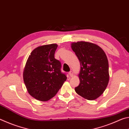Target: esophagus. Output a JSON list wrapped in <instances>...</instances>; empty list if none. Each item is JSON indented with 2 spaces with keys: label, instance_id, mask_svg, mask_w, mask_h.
Returning <instances> with one entry per match:
<instances>
[{
  "label": "esophagus",
  "instance_id": "obj_1",
  "mask_svg": "<svg viewBox=\"0 0 129 129\" xmlns=\"http://www.w3.org/2000/svg\"><path fill=\"white\" fill-rule=\"evenodd\" d=\"M68 74H69L70 77H73V72L72 71H70L68 73Z\"/></svg>",
  "mask_w": 129,
  "mask_h": 129
}]
</instances>
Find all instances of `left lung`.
<instances>
[{
	"label": "left lung",
	"mask_w": 129,
	"mask_h": 129,
	"mask_svg": "<svg viewBox=\"0 0 129 129\" xmlns=\"http://www.w3.org/2000/svg\"><path fill=\"white\" fill-rule=\"evenodd\" d=\"M71 47L81 65L80 83L75 88L76 92L87 100L97 99L104 93L109 80L105 53L97 45L85 41L72 43Z\"/></svg>",
	"instance_id": "1"
}]
</instances>
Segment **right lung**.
<instances>
[{"instance_id":"obj_1","label":"right lung","mask_w":129,"mask_h":129,"mask_svg":"<svg viewBox=\"0 0 129 129\" xmlns=\"http://www.w3.org/2000/svg\"><path fill=\"white\" fill-rule=\"evenodd\" d=\"M56 44L42 45L32 51L26 62L23 80L29 94L46 101L53 97L67 80L61 64L54 58Z\"/></svg>"}]
</instances>
